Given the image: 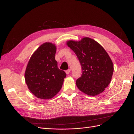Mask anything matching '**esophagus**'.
<instances>
[{"instance_id":"34e87169","label":"esophagus","mask_w":134,"mask_h":134,"mask_svg":"<svg viewBox=\"0 0 134 134\" xmlns=\"http://www.w3.org/2000/svg\"><path fill=\"white\" fill-rule=\"evenodd\" d=\"M70 69H68V70H66L65 71V72L66 73V74H69L70 73Z\"/></svg>"}]
</instances>
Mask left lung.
Listing matches in <instances>:
<instances>
[{
    "label": "left lung",
    "instance_id": "left-lung-1",
    "mask_svg": "<svg viewBox=\"0 0 134 134\" xmlns=\"http://www.w3.org/2000/svg\"><path fill=\"white\" fill-rule=\"evenodd\" d=\"M66 45L75 53L82 68V75L76 84L81 91L89 96L103 93L111 81L113 63L104 48L88 37L80 41L69 40Z\"/></svg>",
    "mask_w": 134,
    "mask_h": 134
}]
</instances>
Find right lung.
I'll use <instances>...</instances> for the list:
<instances>
[{
    "mask_svg": "<svg viewBox=\"0 0 134 134\" xmlns=\"http://www.w3.org/2000/svg\"><path fill=\"white\" fill-rule=\"evenodd\" d=\"M57 47L41 44L31 55L25 72V80L31 93L38 98L50 99L62 89L66 73L58 67L55 59Z\"/></svg>",
    "mask_w": 134,
    "mask_h": 134,
    "instance_id": "obj_1",
    "label": "right lung"
}]
</instances>
